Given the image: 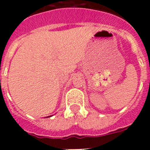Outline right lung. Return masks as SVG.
I'll use <instances>...</instances> for the list:
<instances>
[{"mask_svg":"<svg viewBox=\"0 0 150 150\" xmlns=\"http://www.w3.org/2000/svg\"><path fill=\"white\" fill-rule=\"evenodd\" d=\"M50 116H47V117H50Z\"/></svg>","mask_w":150,"mask_h":150,"instance_id":"right-lung-1","label":"right lung"}]
</instances>
